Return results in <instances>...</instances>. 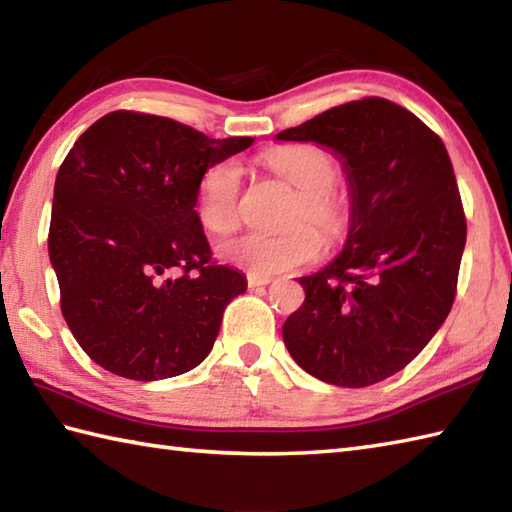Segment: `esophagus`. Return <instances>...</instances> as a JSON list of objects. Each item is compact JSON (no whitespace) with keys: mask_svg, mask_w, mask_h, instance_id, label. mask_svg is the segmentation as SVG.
Here are the masks:
<instances>
[{"mask_svg":"<svg viewBox=\"0 0 512 512\" xmlns=\"http://www.w3.org/2000/svg\"><path fill=\"white\" fill-rule=\"evenodd\" d=\"M248 279V288H262V286H268L270 281V277H264V275H248L246 277Z\"/></svg>","mask_w":512,"mask_h":512,"instance_id":"34e87169","label":"esophagus"}]
</instances>
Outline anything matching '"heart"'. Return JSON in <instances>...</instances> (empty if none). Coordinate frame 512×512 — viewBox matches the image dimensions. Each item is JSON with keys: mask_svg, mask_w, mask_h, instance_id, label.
<instances>
[{"mask_svg": "<svg viewBox=\"0 0 512 512\" xmlns=\"http://www.w3.org/2000/svg\"><path fill=\"white\" fill-rule=\"evenodd\" d=\"M262 162L299 193L288 213V231L281 235L246 233L226 239L217 246L220 257L253 275H277L310 266L321 257L323 242L330 246L341 244L354 224L352 198L334 187L339 178V162L330 151L317 145L270 149L262 156ZM195 217L204 231L215 235H226L239 226L242 169L235 160L215 162L202 173L195 191Z\"/></svg>", "mask_w": 512, "mask_h": 512, "instance_id": "heart-1", "label": "heart"}]
</instances>
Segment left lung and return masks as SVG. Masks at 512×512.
<instances>
[{
  "label": "left lung",
  "instance_id": "8db88e82",
  "mask_svg": "<svg viewBox=\"0 0 512 512\" xmlns=\"http://www.w3.org/2000/svg\"><path fill=\"white\" fill-rule=\"evenodd\" d=\"M277 140L334 149L354 204L343 253L299 279L306 301L286 319L284 343L323 383H380L424 350L458 292L466 217L447 147L380 96L332 107Z\"/></svg>",
  "mask_w": 512,
  "mask_h": 512
}]
</instances>
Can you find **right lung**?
<instances>
[{"instance_id": "right-lung-1", "label": "right lung", "mask_w": 512, "mask_h": 512, "mask_svg": "<svg viewBox=\"0 0 512 512\" xmlns=\"http://www.w3.org/2000/svg\"><path fill=\"white\" fill-rule=\"evenodd\" d=\"M253 138L215 140L173 118L118 110L76 140L54 182L48 253L83 352L129 380L198 367L246 277L217 264L195 217L215 162Z\"/></svg>"}]
</instances>
